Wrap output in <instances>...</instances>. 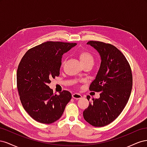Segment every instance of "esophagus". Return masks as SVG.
<instances>
[{"label":"esophagus","instance_id":"esophagus-1","mask_svg":"<svg viewBox=\"0 0 147 147\" xmlns=\"http://www.w3.org/2000/svg\"><path fill=\"white\" fill-rule=\"evenodd\" d=\"M72 97L75 99H80L82 98V96L80 94H79V93H74V94H72Z\"/></svg>","mask_w":147,"mask_h":147}]
</instances>
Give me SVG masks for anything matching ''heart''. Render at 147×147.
I'll use <instances>...</instances> for the list:
<instances>
[{"label": "heart", "mask_w": 147, "mask_h": 147, "mask_svg": "<svg viewBox=\"0 0 147 147\" xmlns=\"http://www.w3.org/2000/svg\"><path fill=\"white\" fill-rule=\"evenodd\" d=\"M78 58L80 61L82 65L86 64H93L94 63V56L90 52L88 51H82L78 53ZM64 64V61H63V65Z\"/></svg>", "instance_id": "obj_1"}]
</instances>
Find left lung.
<instances>
[{
  "label": "left lung",
  "mask_w": 147,
  "mask_h": 147,
  "mask_svg": "<svg viewBox=\"0 0 147 147\" xmlns=\"http://www.w3.org/2000/svg\"><path fill=\"white\" fill-rule=\"evenodd\" d=\"M87 44L97 50L101 59L90 90L100 93L99 99H92L83 118L92 126L102 127L113 121L126 105L132 87V72L125 56L115 46L98 41ZM86 97L90 100V96Z\"/></svg>",
  "instance_id": "8db88e82"
}]
</instances>
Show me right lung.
<instances>
[{
	"mask_svg": "<svg viewBox=\"0 0 147 147\" xmlns=\"http://www.w3.org/2000/svg\"><path fill=\"white\" fill-rule=\"evenodd\" d=\"M75 43L47 42L30 49L17 70V88L24 110L35 121L50 124L59 119L72 98L68 91L53 94L48 84L59 75L62 56Z\"/></svg>",
	"mask_w": 147,
	"mask_h": 147,
	"instance_id": "obj_1",
	"label": "right lung"
}]
</instances>
